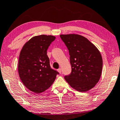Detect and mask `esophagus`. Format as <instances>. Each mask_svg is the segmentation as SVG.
Masks as SVG:
<instances>
[{"mask_svg":"<svg viewBox=\"0 0 120 120\" xmlns=\"http://www.w3.org/2000/svg\"><path fill=\"white\" fill-rule=\"evenodd\" d=\"M58 71L60 74L61 73V68H59V69H58Z\"/></svg>","mask_w":120,"mask_h":120,"instance_id":"1","label":"esophagus"}]
</instances>
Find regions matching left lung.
Instances as JSON below:
<instances>
[{
	"label": "left lung",
	"instance_id": "left-lung-1",
	"mask_svg": "<svg viewBox=\"0 0 120 120\" xmlns=\"http://www.w3.org/2000/svg\"><path fill=\"white\" fill-rule=\"evenodd\" d=\"M69 50L71 73L64 79L79 92L92 89L99 81L102 68L101 55L96 46L78 34L60 35Z\"/></svg>",
	"mask_w": 120,
	"mask_h": 120
}]
</instances>
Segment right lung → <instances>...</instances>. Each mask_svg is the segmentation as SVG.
<instances>
[{
  "label": "right lung",
  "mask_w": 120,
  "mask_h": 120,
  "mask_svg": "<svg viewBox=\"0 0 120 120\" xmlns=\"http://www.w3.org/2000/svg\"><path fill=\"white\" fill-rule=\"evenodd\" d=\"M56 37L41 35L32 37L21 50L18 64L20 79L26 88L36 94L49 89L59 74L52 69L47 50Z\"/></svg>",
  "instance_id": "1"
}]
</instances>
